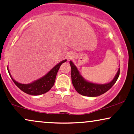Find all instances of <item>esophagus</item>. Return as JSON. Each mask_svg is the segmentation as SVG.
Returning a JSON list of instances; mask_svg holds the SVG:
<instances>
[{"label":"esophagus","instance_id":"esophagus-1","mask_svg":"<svg viewBox=\"0 0 134 134\" xmlns=\"http://www.w3.org/2000/svg\"><path fill=\"white\" fill-rule=\"evenodd\" d=\"M72 57H73V54L72 53H69L68 55H67V58H68V60L71 59V58H72Z\"/></svg>","mask_w":134,"mask_h":134}]
</instances>
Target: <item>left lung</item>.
<instances>
[{
  "label": "left lung",
  "mask_w": 134,
  "mask_h": 134,
  "mask_svg": "<svg viewBox=\"0 0 134 134\" xmlns=\"http://www.w3.org/2000/svg\"><path fill=\"white\" fill-rule=\"evenodd\" d=\"M71 67V79L74 87L77 92L84 96H99L110 90L117 81L120 75L119 69L113 80L106 84H97L86 81L80 75V72L72 61L69 62Z\"/></svg>",
  "instance_id": "8db88e82"
}]
</instances>
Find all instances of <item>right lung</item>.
<instances>
[{
	"instance_id": "obj_1",
	"label": "right lung",
	"mask_w": 134,
	"mask_h": 134,
	"mask_svg": "<svg viewBox=\"0 0 134 134\" xmlns=\"http://www.w3.org/2000/svg\"><path fill=\"white\" fill-rule=\"evenodd\" d=\"M65 62H66V60L62 61L61 62L56 65L53 69H51L42 78L34 81L33 82L29 83V84H22V83L17 82L11 77L9 69H8V71L9 74L10 75L11 79L14 81L15 85L20 90L24 91L26 94L32 95V96H38V95L44 94L51 90L55 82L56 75H57V73L60 68V66L62 64Z\"/></svg>"
}]
</instances>
